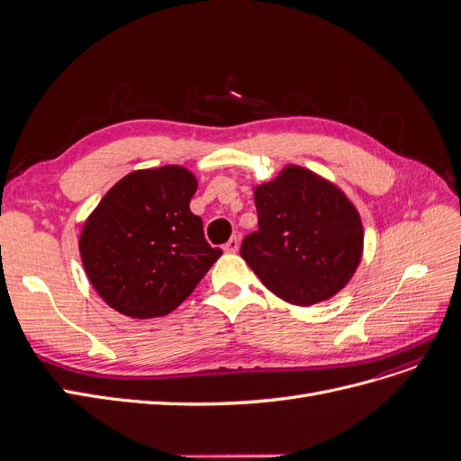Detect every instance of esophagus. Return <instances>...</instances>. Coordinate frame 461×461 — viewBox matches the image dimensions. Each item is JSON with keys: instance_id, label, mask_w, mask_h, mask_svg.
Listing matches in <instances>:
<instances>
[{"instance_id": "obj_1", "label": "esophagus", "mask_w": 461, "mask_h": 461, "mask_svg": "<svg viewBox=\"0 0 461 461\" xmlns=\"http://www.w3.org/2000/svg\"><path fill=\"white\" fill-rule=\"evenodd\" d=\"M239 248H240V240L236 239V236H232V239L225 244V252L234 254V252H239Z\"/></svg>"}]
</instances>
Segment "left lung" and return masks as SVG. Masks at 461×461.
Listing matches in <instances>:
<instances>
[{
	"label": "left lung",
	"instance_id": "left-lung-1",
	"mask_svg": "<svg viewBox=\"0 0 461 461\" xmlns=\"http://www.w3.org/2000/svg\"><path fill=\"white\" fill-rule=\"evenodd\" d=\"M258 230L240 256L273 294L294 305L325 302L350 283L364 256L356 205L330 180L286 165L254 188Z\"/></svg>",
	"mask_w": 461,
	"mask_h": 461
}]
</instances>
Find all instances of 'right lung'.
<instances>
[{
	"label": "right lung",
	"instance_id": "1",
	"mask_svg": "<svg viewBox=\"0 0 461 461\" xmlns=\"http://www.w3.org/2000/svg\"><path fill=\"white\" fill-rule=\"evenodd\" d=\"M198 190L180 165L122 176L82 227L78 249L88 281L109 308L132 319L176 310L221 258L190 212Z\"/></svg>",
	"mask_w": 461,
	"mask_h": 461
}]
</instances>
